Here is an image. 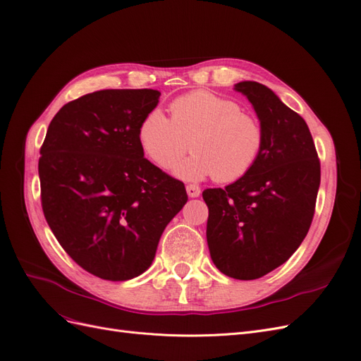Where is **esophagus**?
<instances>
[{"label": "esophagus", "instance_id": "34e87169", "mask_svg": "<svg viewBox=\"0 0 361 361\" xmlns=\"http://www.w3.org/2000/svg\"><path fill=\"white\" fill-rule=\"evenodd\" d=\"M187 194L190 195V197H199V195H200L199 185H194V183L187 185Z\"/></svg>", "mask_w": 361, "mask_h": 361}]
</instances>
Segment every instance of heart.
Returning a JSON list of instances; mask_svg holds the SVG:
<instances>
[{"instance_id": "heart-1", "label": "heart", "mask_w": 361, "mask_h": 361, "mask_svg": "<svg viewBox=\"0 0 361 361\" xmlns=\"http://www.w3.org/2000/svg\"><path fill=\"white\" fill-rule=\"evenodd\" d=\"M138 140L145 154L161 169H171L190 146L194 154L174 167L176 176L231 183L255 167L265 145L260 120L231 97L191 92L170 104V118L161 110L141 120Z\"/></svg>"}]
</instances>
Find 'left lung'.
<instances>
[{"mask_svg":"<svg viewBox=\"0 0 361 361\" xmlns=\"http://www.w3.org/2000/svg\"><path fill=\"white\" fill-rule=\"evenodd\" d=\"M265 129L262 154L244 178L207 188V247L215 267L236 280L264 277L295 253L307 235L321 183V162L304 118L267 85L243 81Z\"/></svg>","mask_w":361,"mask_h":361,"instance_id":"obj_1","label":"left lung"}]
</instances>
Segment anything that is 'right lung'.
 I'll use <instances>...</instances> for the list:
<instances>
[{"instance_id":"right-lung-1","label":"right lung","mask_w":361,"mask_h":361,"mask_svg":"<svg viewBox=\"0 0 361 361\" xmlns=\"http://www.w3.org/2000/svg\"><path fill=\"white\" fill-rule=\"evenodd\" d=\"M152 89L99 90L68 102L40 147L42 209L64 251L90 274L130 280L150 267L188 195L145 158L138 128Z\"/></svg>"}]
</instances>
